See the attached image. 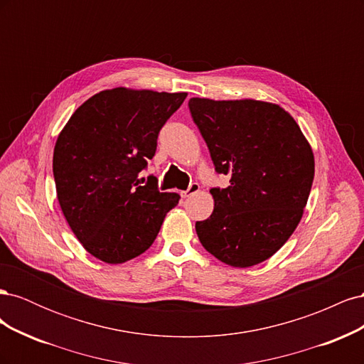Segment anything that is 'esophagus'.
<instances>
[{
    "mask_svg": "<svg viewBox=\"0 0 364 364\" xmlns=\"http://www.w3.org/2000/svg\"><path fill=\"white\" fill-rule=\"evenodd\" d=\"M199 190H200V185L197 183V182H193V183H190V186L185 191H181V196L182 197H190V196L196 194Z\"/></svg>",
    "mask_w": 364,
    "mask_h": 364,
    "instance_id": "esophagus-1",
    "label": "esophagus"
}]
</instances>
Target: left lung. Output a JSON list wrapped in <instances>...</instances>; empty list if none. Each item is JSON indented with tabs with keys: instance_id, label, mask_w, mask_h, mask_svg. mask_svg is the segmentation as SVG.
Instances as JSON below:
<instances>
[{
	"instance_id": "1",
	"label": "left lung",
	"mask_w": 364,
	"mask_h": 364,
	"mask_svg": "<svg viewBox=\"0 0 364 364\" xmlns=\"http://www.w3.org/2000/svg\"><path fill=\"white\" fill-rule=\"evenodd\" d=\"M194 124L228 188H211L214 211L196 222L203 247L234 267L277 253L299 225L314 179V156L293 117L258 100L191 98Z\"/></svg>"
}]
</instances>
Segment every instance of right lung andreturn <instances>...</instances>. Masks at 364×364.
Returning a JSON list of instances; mask_svg holds the SVG:
<instances>
[{"instance_id": "obj_1", "label": "right lung", "mask_w": 364, "mask_h": 364, "mask_svg": "<svg viewBox=\"0 0 364 364\" xmlns=\"http://www.w3.org/2000/svg\"><path fill=\"white\" fill-rule=\"evenodd\" d=\"M185 92L102 91L60 132L53 155L58 200L83 247L109 264L126 262L155 241L179 194L161 193L139 173L155 156L159 132Z\"/></svg>"}]
</instances>
